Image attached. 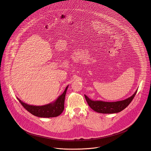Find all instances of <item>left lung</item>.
<instances>
[{"mask_svg": "<svg viewBox=\"0 0 151 151\" xmlns=\"http://www.w3.org/2000/svg\"><path fill=\"white\" fill-rule=\"evenodd\" d=\"M137 92V90L131 96L125 100L113 102H104L101 101H92L88 98L86 95H84V96L88 105L92 109L98 113L108 114L119 113L127 108L134 99Z\"/></svg>", "mask_w": 151, "mask_h": 151, "instance_id": "1", "label": "left lung"}]
</instances>
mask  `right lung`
Returning a JSON list of instances; mask_svg holds the SVG:
<instances>
[{"mask_svg":"<svg viewBox=\"0 0 151 151\" xmlns=\"http://www.w3.org/2000/svg\"><path fill=\"white\" fill-rule=\"evenodd\" d=\"M68 86L64 92L53 103L43 106H33L24 103L19 98L22 106L32 114L40 117H55L59 116L64 110L65 96Z\"/></svg>","mask_w":151,"mask_h":151,"instance_id":"obj_1","label":"right lung"}]
</instances>
